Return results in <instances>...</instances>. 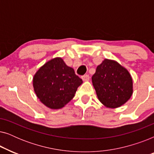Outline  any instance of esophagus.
<instances>
[{"label":"esophagus","instance_id":"34e87169","mask_svg":"<svg viewBox=\"0 0 154 154\" xmlns=\"http://www.w3.org/2000/svg\"><path fill=\"white\" fill-rule=\"evenodd\" d=\"M81 79H83V81H88L90 80V76H89V75H88V74L83 75H82Z\"/></svg>","mask_w":154,"mask_h":154}]
</instances>
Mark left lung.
<instances>
[{"label": "left lung", "instance_id": "obj_1", "mask_svg": "<svg viewBox=\"0 0 154 154\" xmlns=\"http://www.w3.org/2000/svg\"><path fill=\"white\" fill-rule=\"evenodd\" d=\"M99 100L109 108H118L132 94V79L127 69L116 61L104 60L92 77Z\"/></svg>", "mask_w": 154, "mask_h": 154}]
</instances>
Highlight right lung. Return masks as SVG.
Listing matches in <instances>:
<instances>
[{"instance_id":"add662e5","label":"right lung","mask_w":154,"mask_h":154,"mask_svg":"<svg viewBox=\"0 0 154 154\" xmlns=\"http://www.w3.org/2000/svg\"><path fill=\"white\" fill-rule=\"evenodd\" d=\"M82 83L73 69L67 66L60 57L45 63L33 79L38 98L52 109L62 108L70 102Z\"/></svg>"}]
</instances>
